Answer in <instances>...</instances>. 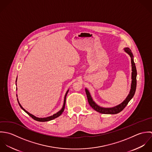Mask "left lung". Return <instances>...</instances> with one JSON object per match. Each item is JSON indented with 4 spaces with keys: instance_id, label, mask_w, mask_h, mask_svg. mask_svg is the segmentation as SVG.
Listing matches in <instances>:
<instances>
[{
    "instance_id": "8db88e82",
    "label": "left lung",
    "mask_w": 152,
    "mask_h": 152,
    "mask_svg": "<svg viewBox=\"0 0 152 152\" xmlns=\"http://www.w3.org/2000/svg\"><path fill=\"white\" fill-rule=\"evenodd\" d=\"M124 51L127 53L131 58V63H132V83H131V87L130 90L129 91V94L126 97V98L124 99V100L121 102V104L112 107H103L98 104H97L93 100L91 97V93L89 91L85 88V91L87 95L88 102L91 107L96 111H97L99 113H102V114H117L119 112H121V110L127 106L129 102L133 98L136 89V76H137V70L136 67L135 66V63L134 62L133 59V55L132 53L131 50L129 48H124Z\"/></svg>"
}]
</instances>
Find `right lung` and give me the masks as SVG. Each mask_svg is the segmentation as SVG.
<instances>
[{
  "label": "right lung",
  "instance_id": "add662e5",
  "mask_svg": "<svg viewBox=\"0 0 152 152\" xmlns=\"http://www.w3.org/2000/svg\"><path fill=\"white\" fill-rule=\"evenodd\" d=\"M16 82H17V78H16ZM16 90H17V88H16ZM68 91H69V89L67 91H66V94H65V95H64V102H63V106H62V107H61V110L59 111V112H58L56 113H55L54 115H53L52 116H49V117H46V118H37V117H36V116H34L33 115H32V114H31L29 112H28V111H26L24 108H23V107L21 106V104H20V103H19V100H18V99H17V100H18V103H19V106H20V107L22 108V109L23 110H24L28 115H29L30 116H31V118H32L34 120H35V121H52V120H53V119H55V118H58V117H59V116H61V113L63 112V111H64V107H65V103H66V96H67V93H68ZM16 96L18 97V95L16 94Z\"/></svg>",
  "mask_w": 152,
  "mask_h": 152
}]
</instances>
